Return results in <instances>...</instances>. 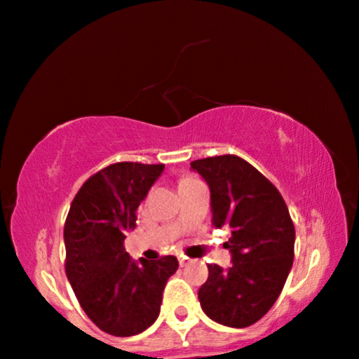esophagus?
<instances>
[{
  "mask_svg": "<svg viewBox=\"0 0 359 359\" xmlns=\"http://www.w3.org/2000/svg\"><path fill=\"white\" fill-rule=\"evenodd\" d=\"M178 261H180V266H181V267H186V266H188V264H189L188 259H184V257H180Z\"/></svg>",
  "mask_w": 359,
  "mask_h": 359,
  "instance_id": "esophagus-1",
  "label": "esophagus"
}]
</instances>
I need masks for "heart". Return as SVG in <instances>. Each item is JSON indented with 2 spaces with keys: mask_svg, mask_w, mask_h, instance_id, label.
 Listing matches in <instances>:
<instances>
[{
  "mask_svg": "<svg viewBox=\"0 0 359 359\" xmlns=\"http://www.w3.org/2000/svg\"><path fill=\"white\" fill-rule=\"evenodd\" d=\"M188 178H189V176H188ZM188 178H183V180H188Z\"/></svg>",
  "mask_w": 359,
  "mask_h": 359,
  "instance_id": "heart-1",
  "label": "heart"
}]
</instances>
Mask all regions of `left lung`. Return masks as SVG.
<instances>
[{"label":"left lung","mask_w":359,"mask_h":359,"mask_svg":"<svg viewBox=\"0 0 359 359\" xmlns=\"http://www.w3.org/2000/svg\"><path fill=\"white\" fill-rule=\"evenodd\" d=\"M210 188L212 223L230 226L231 267L209 264L199 288L202 311L226 327L252 325L267 314L287 282L294 256V225L282 194L238 155L191 162Z\"/></svg>","instance_id":"8db88e82"}]
</instances>
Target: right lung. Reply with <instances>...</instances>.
Listing matches in <instances>:
<instances>
[{"instance_id": "right-lung-1", "label": "right lung", "mask_w": 359, "mask_h": 359, "mask_svg": "<svg viewBox=\"0 0 359 359\" xmlns=\"http://www.w3.org/2000/svg\"><path fill=\"white\" fill-rule=\"evenodd\" d=\"M163 163L108 165L82 184L65 223L66 275L81 308L98 329L131 337L157 320L167 280L178 259L134 262L124 233L136 228V210L162 175Z\"/></svg>"}]
</instances>
